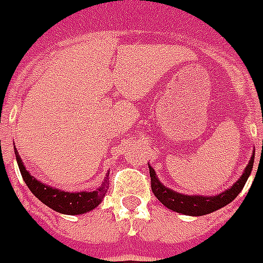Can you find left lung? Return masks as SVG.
Returning a JSON list of instances; mask_svg holds the SVG:
<instances>
[{
  "label": "left lung",
  "instance_id": "obj_1",
  "mask_svg": "<svg viewBox=\"0 0 263 263\" xmlns=\"http://www.w3.org/2000/svg\"><path fill=\"white\" fill-rule=\"evenodd\" d=\"M254 158H255V154L252 155V158L248 162V165L244 169V173L241 175V177L230 189L223 191L220 194L214 195V197L185 195L171 190L159 181L153 167L148 166L149 167V176H151V190L162 204L165 205L166 208L175 211V212L190 215V216H202V215L211 214V212H215V211H218V209L230 204L233 199L240 194V191L242 190V187L246 185L248 177L251 175L252 166H254Z\"/></svg>",
  "mask_w": 263,
  "mask_h": 263
}]
</instances>
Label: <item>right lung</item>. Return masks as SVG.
<instances>
[{"label":"right lung","instance_id":"right-lung-1","mask_svg":"<svg viewBox=\"0 0 263 263\" xmlns=\"http://www.w3.org/2000/svg\"><path fill=\"white\" fill-rule=\"evenodd\" d=\"M16 155L17 165L21 169L22 177L29 187V190L33 194L40 199L43 204L49 206L51 209H54L59 214L65 215H80L86 214L88 211H91L96 206L100 205L102 198L105 197L108 187H109V179L106 175L105 180L102 183L100 189H97L96 191H82V193H68V191L58 190V189H52L48 187L44 183L35 180V177H33L26 171V167L22 162V158L19 157L17 151H15Z\"/></svg>","mask_w":263,"mask_h":263}]
</instances>
